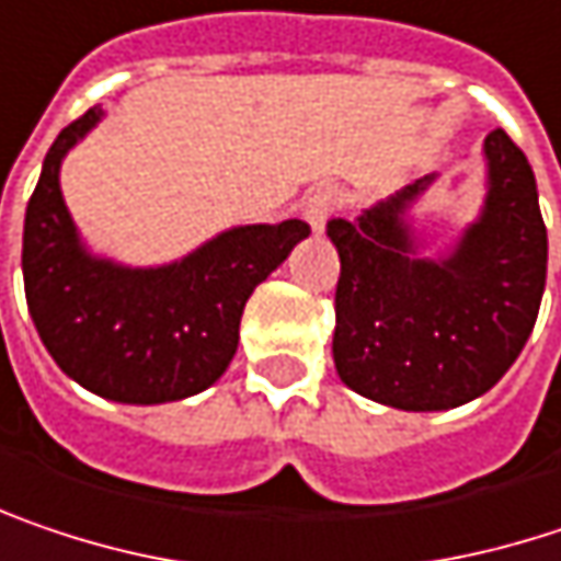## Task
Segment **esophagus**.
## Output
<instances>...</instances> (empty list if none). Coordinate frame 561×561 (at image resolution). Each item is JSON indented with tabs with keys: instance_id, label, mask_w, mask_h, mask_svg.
I'll use <instances>...</instances> for the list:
<instances>
[{
	"instance_id": "esophagus-1",
	"label": "esophagus",
	"mask_w": 561,
	"mask_h": 561,
	"mask_svg": "<svg viewBox=\"0 0 561 561\" xmlns=\"http://www.w3.org/2000/svg\"><path fill=\"white\" fill-rule=\"evenodd\" d=\"M336 208H340V192L336 188H318V192L308 195L301 215H305V221L311 225L314 233H321V230L328 228V221H331V215Z\"/></svg>"
}]
</instances>
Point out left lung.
I'll return each mask as SVG.
<instances>
[{
	"instance_id": "left-lung-1",
	"label": "left lung",
	"mask_w": 561,
	"mask_h": 561,
	"mask_svg": "<svg viewBox=\"0 0 561 561\" xmlns=\"http://www.w3.org/2000/svg\"><path fill=\"white\" fill-rule=\"evenodd\" d=\"M482 153V211L439 256H424L427 240L411 225L436 173L328 225L340 253L333 366L356 394L449 411L520 356L546 288V225L524 150L497 128Z\"/></svg>"
}]
</instances>
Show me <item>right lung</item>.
<instances>
[{
    "mask_svg": "<svg viewBox=\"0 0 561 561\" xmlns=\"http://www.w3.org/2000/svg\"><path fill=\"white\" fill-rule=\"evenodd\" d=\"M102 115L89 108L44 157L22 240L27 311L54 363L92 394L122 404L182 401L225 376L247 298L311 228L298 218L240 225L163 266L92 253L64 202L60 167Z\"/></svg>",
    "mask_w": 561,
    "mask_h": 561,
    "instance_id": "obj_1",
    "label": "right lung"
}]
</instances>
